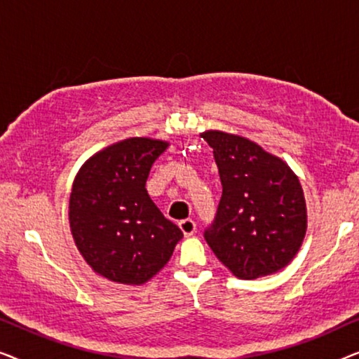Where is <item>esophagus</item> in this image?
<instances>
[{
	"instance_id": "esophagus-1",
	"label": "esophagus",
	"mask_w": 359,
	"mask_h": 359,
	"mask_svg": "<svg viewBox=\"0 0 359 359\" xmlns=\"http://www.w3.org/2000/svg\"><path fill=\"white\" fill-rule=\"evenodd\" d=\"M180 229L184 233V237H191L196 232V222L193 219H184L180 222Z\"/></svg>"
}]
</instances>
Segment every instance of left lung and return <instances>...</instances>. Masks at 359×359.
<instances>
[{
  "label": "left lung",
  "mask_w": 359,
  "mask_h": 359,
  "mask_svg": "<svg viewBox=\"0 0 359 359\" xmlns=\"http://www.w3.org/2000/svg\"><path fill=\"white\" fill-rule=\"evenodd\" d=\"M201 137L212 149L222 183L217 214L204 238L240 279L268 276L296 257L307 230L297 175L255 142L222 130Z\"/></svg>",
  "instance_id": "left-lung-1"
}]
</instances>
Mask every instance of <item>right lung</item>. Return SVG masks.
<instances>
[{
  "mask_svg": "<svg viewBox=\"0 0 359 359\" xmlns=\"http://www.w3.org/2000/svg\"><path fill=\"white\" fill-rule=\"evenodd\" d=\"M168 142L130 137L90 156L75 176L68 205L78 252L109 281L140 286L170 262L183 238L145 189Z\"/></svg>",
  "mask_w": 359,
  "mask_h": 359,
  "instance_id": "add662e5",
  "label": "right lung"
}]
</instances>
